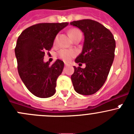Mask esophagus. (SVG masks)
<instances>
[{"label":"esophagus","mask_w":134,"mask_h":134,"mask_svg":"<svg viewBox=\"0 0 134 134\" xmlns=\"http://www.w3.org/2000/svg\"><path fill=\"white\" fill-rule=\"evenodd\" d=\"M65 66H70V64H69V63H65Z\"/></svg>","instance_id":"34e87169"}]
</instances>
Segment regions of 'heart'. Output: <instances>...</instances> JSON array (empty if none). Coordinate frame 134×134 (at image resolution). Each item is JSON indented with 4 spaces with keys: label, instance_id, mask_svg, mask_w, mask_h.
I'll list each match as a JSON object with an SVG mask.
<instances>
[{
    "label": "heart",
    "instance_id": "b5f03b06",
    "mask_svg": "<svg viewBox=\"0 0 134 134\" xmlns=\"http://www.w3.org/2000/svg\"><path fill=\"white\" fill-rule=\"evenodd\" d=\"M69 34L71 35V38L73 37L74 36L76 35L77 34H82L80 30L78 29H72L71 31H69ZM58 37L56 36L54 39V44H56L58 42ZM58 55L59 58L62 59H63L65 62H69L72 58L76 55V51L73 50H69V49H62L59 50L58 53Z\"/></svg>",
    "mask_w": 134,
    "mask_h": 134
}]
</instances>
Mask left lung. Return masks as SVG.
Here are the masks:
<instances>
[{
	"label": "left lung",
	"mask_w": 134,
	"mask_h": 134,
	"mask_svg": "<svg viewBox=\"0 0 134 134\" xmlns=\"http://www.w3.org/2000/svg\"><path fill=\"white\" fill-rule=\"evenodd\" d=\"M70 24L80 29L84 35L82 51L75 62L86 63V67H73L74 89L82 95L93 94L107 79L115 58V40L112 32L96 21L82 19Z\"/></svg>",
	"instance_id": "obj_1"
}]
</instances>
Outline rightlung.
I'll use <instances>...</instances> for the list:
<instances>
[{
    "instance_id": "obj_1",
    "label": "right lung",
    "mask_w": 134,
    "mask_h": 134,
    "mask_svg": "<svg viewBox=\"0 0 134 134\" xmlns=\"http://www.w3.org/2000/svg\"><path fill=\"white\" fill-rule=\"evenodd\" d=\"M69 23H42L25 29L19 36L15 48L18 71L27 89L41 98L55 93L56 80L63 71L64 63L57 59L49 65L44 62L45 52L50 51L58 32Z\"/></svg>"
}]
</instances>
